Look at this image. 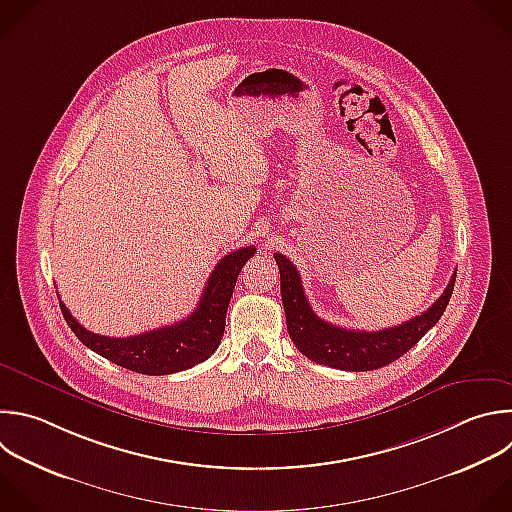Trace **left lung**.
Instances as JSON below:
<instances>
[{"label": "left lung", "mask_w": 512, "mask_h": 512, "mask_svg": "<svg viewBox=\"0 0 512 512\" xmlns=\"http://www.w3.org/2000/svg\"><path fill=\"white\" fill-rule=\"evenodd\" d=\"M281 273V299L287 317V331L295 348L315 364L346 372H370L384 368L414 348L424 333L442 317L456 281L450 277L444 293L420 315L380 331L344 329L323 321L305 299L301 277L295 265L275 253Z\"/></svg>", "instance_id": "left-lung-1"}]
</instances>
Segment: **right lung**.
<instances>
[{
  "mask_svg": "<svg viewBox=\"0 0 512 512\" xmlns=\"http://www.w3.org/2000/svg\"><path fill=\"white\" fill-rule=\"evenodd\" d=\"M253 255V245L225 255L211 273L201 301L191 315L140 335L108 337L92 333L72 317L62 301L60 307L80 342L112 364L146 376L177 374L209 360L219 348L237 277Z\"/></svg>",
  "mask_w": 512,
  "mask_h": 512,
  "instance_id": "right-lung-1",
  "label": "right lung"
}]
</instances>
